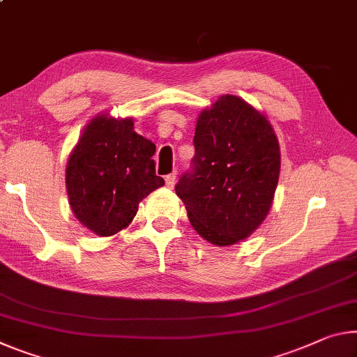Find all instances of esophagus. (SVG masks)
<instances>
[{
	"mask_svg": "<svg viewBox=\"0 0 357 357\" xmlns=\"http://www.w3.org/2000/svg\"><path fill=\"white\" fill-rule=\"evenodd\" d=\"M174 183H176V173H169V174H167L165 176V184H167V188H169L172 189L173 185H174Z\"/></svg>",
	"mask_w": 357,
	"mask_h": 357,
	"instance_id": "esophagus-1",
	"label": "esophagus"
}]
</instances>
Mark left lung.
<instances>
[{
	"label": "left lung",
	"instance_id": "obj_1",
	"mask_svg": "<svg viewBox=\"0 0 357 357\" xmlns=\"http://www.w3.org/2000/svg\"><path fill=\"white\" fill-rule=\"evenodd\" d=\"M190 169L176 195L197 234L218 246L245 240L267 216L280 176L278 138L264 114L234 95L199 116Z\"/></svg>",
	"mask_w": 357,
	"mask_h": 357
}]
</instances>
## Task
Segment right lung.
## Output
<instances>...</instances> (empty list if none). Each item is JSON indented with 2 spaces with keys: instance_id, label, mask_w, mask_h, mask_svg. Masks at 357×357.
I'll return each mask as SVG.
<instances>
[{
  "instance_id": "right-lung-1",
  "label": "right lung",
  "mask_w": 357,
  "mask_h": 357,
  "mask_svg": "<svg viewBox=\"0 0 357 357\" xmlns=\"http://www.w3.org/2000/svg\"><path fill=\"white\" fill-rule=\"evenodd\" d=\"M154 152L132 119L95 117L66 165L68 199L79 222L100 236L127 227L138 203L165 184L155 174Z\"/></svg>"
}]
</instances>
